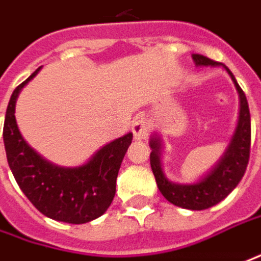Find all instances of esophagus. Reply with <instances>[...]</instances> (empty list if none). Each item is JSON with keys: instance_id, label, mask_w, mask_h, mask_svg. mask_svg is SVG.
Listing matches in <instances>:
<instances>
[{"instance_id": "esophagus-1", "label": "esophagus", "mask_w": 261, "mask_h": 261, "mask_svg": "<svg viewBox=\"0 0 261 261\" xmlns=\"http://www.w3.org/2000/svg\"><path fill=\"white\" fill-rule=\"evenodd\" d=\"M131 131H133L136 140L146 139L147 134H149V122H147L146 117H137V118L134 119L133 125H131Z\"/></svg>"}]
</instances>
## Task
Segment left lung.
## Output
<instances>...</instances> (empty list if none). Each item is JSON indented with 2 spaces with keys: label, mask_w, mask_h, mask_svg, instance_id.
Returning <instances> with one entry per match:
<instances>
[{
  "label": "left lung",
  "mask_w": 261,
  "mask_h": 261,
  "mask_svg": "<svg viewBox=\"0 0 261 261\" xmlns=\"http://www.w3.org/2000/svg\"><path fill=\"white\" fill-rule=\"evenodd\" d=\"M193 60L196 65H223L222 63H216L200 54H193ZM223 68L231 75L240 93V119L226 152L223 153L221 161L215 165V168L207 175L196 184H175L169 181L164 175V171L161 168V139L158 136H153L150 139V166L153 175L156 178L158 188L169 203L182 209L204 210L218 204L238 186L248 165L251 146V121L248 102L231 70L226 65H223Z\"/></svg>",
  "instance_id": "left-lung-1"
}]
</instances>
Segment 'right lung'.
<instances>
[{"mask_svg": "<svg viewBox=\"0 0 261 261\" xmlns=\"http://www.w3.org/2000/svg\"><path fill=\"white\" fill-rule=\"evenodd\" d=\"M40 68L18 85L10 97L4 121V146L10 169L32 204L54 221L86 223L102 216L114 200L119 166L133 140L128 133L99 149L87 164L77 168L45 161L21 137L16 122L20 90Z\"/></svg>", "mask_w": 261, "mask_h": 261, "instance_id": "obj_1", "label": "right lung"}]
</instances>
